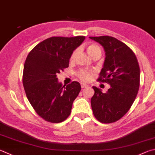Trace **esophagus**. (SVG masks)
<instances>
[{
  "label": "esophagus",
  "instance_id": "34e87169",
  "mask_svg": "<svg viewBox=\"0 0 155 155\" xmlns=\"http://www.w3.org/2000/svg\"><path fill=\"white\" fill-rule=\"evenodd\" d=\"M81 88H85V87H88V85H86V84H84V83H81Z\"/></svg>",
  "mask_w": 155,
  "mask_h": 155
}]
</instances>
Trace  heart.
<instances>
[{"mask_svg":"<svg viewBox=\"0 0 155 155\" xmlns=\"http://www.w3.org/2000/svg\"><path fill=\"white\" fill-rule=\"evenodd\" d=\"M87 51L89 53V55L91 56L92 58H94L97 56H101L102 55V49L100 47L96 44L91 43L88 44L86 45ZM77 54V50H74V51L72 53L71 55H70V60L73 61L76 58V55ZM78 77L81 81H84V82H88L91 79L92 77V72L89 71L87 70H80L78 72Z\"/></svg>","mask_w":155,"mask_h":155,"instance_id":"b5f03b06","label":"heart"}]
</instances>
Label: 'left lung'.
Returning a JSON list of instances; mask_svg holds the SVG:
<instances>
[{
  "label": "left lung",
  "mask_w": 155,
  "mask_h": 155,
  "mask_svg": "<svg viewBox=\"0 0 155 155\" xmlns=\"http://www.w3.org/2000/svg\"><path fill=\"white\" fill-rule=\"evenodd\" d=\"M89 38L99 43L106 52L97 81L110 85L106 93L93 87V113L101 123L116 122L129 111L137 96L140 78L138 61L133 51L117 38L108 36Z\"/></svg>",
  "instance_id": "1"
}]
</instances>
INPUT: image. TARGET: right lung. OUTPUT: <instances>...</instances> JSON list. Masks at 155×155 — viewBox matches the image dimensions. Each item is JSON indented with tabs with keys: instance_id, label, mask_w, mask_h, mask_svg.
I'll use <instances>...</instances> for the list:
<instances>
[{
	"instance_id": "1",
	"label": "right lung",
	"mask_w": 155,
	"mask_h": 155,
	"mask_svg": "<svg viewBox=\"0 0 155 155\" xmlns=\"http://www.w3.org/2000/svg\"><path fill=\"white\" fill-rule=\"evenodd\" d=\"M85 38L53 36L38 43L27 56L22 77L25 93L35 112L46 121L61 123L70 114L80 83L73 81L62 86L57 74L68 68L73 51Z\"/></svg>"
}]
</instances>
